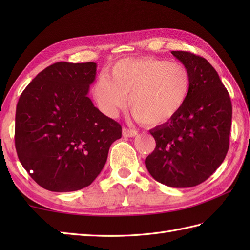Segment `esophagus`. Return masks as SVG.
<instances>
[{
    "instance_id": "1",
    "label": "esophagus",
    "mask_w": 250,
    "mask_h": 250,
    "mask_svg": "<svg viewBox=\"0 0 250 250\" xmlns=\"http://www.w3.org/2000/svg\"><path fill=\"white\" fill-rule=\"evenodd\" d=\"M139 134V132L133 129H128V128H124L122 129V135L125 137H134Z\"/></svg>"
}]
</instances>
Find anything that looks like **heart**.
<instances>
[{
    "instance_id": "heart-1",
    "label": "heart",
    "mask_w": 250,
    "mask_h": 250,
    "mask_svg": "<svg viewBox=\"0 0 250 250\" xmlns=\"http://www.w3.org/2000/svg\"><path fill=\"white\" fill-rule=\"evenodd\" d=\"M192 77L178 62L145 58L125 59L111 68L109 77L101 75L91 93L105 115L115 117L126 106L137 120L161 125L183 109L189 98Z\"/></svg>"
}]
</instances>
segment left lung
Here are the masks:
<instances>
[{
	"label": "left lung",
	"mask_w": 250,
	"mask_h": 250,
	"mask_svg": "<svg viewBox=\"0 0 250 250\" xmlns=\"http://www.w3.org/2000/svg\"><path fill=\"white\" fill-rule=\"evenodd\" d=\"M192 77L183 109L150 130L156 148L145 164L157 182L188 188L205 182L224 162L229 149L232 104L218 73L204 58L172 51Z\"/></svg>",
	"instance_id": "left-lung-1"
}]
</instances>
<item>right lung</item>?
I'll use <instances>...</instances> for the list:
<instances>
[{
    "label": "right lung",
    "instance_id": "1",
    "mask_svg": "<svg viewBox=\"0 0 250 250\" xmlns=\"http://www.w3.org/2000/svg\"><path fill=\"white\" fill-rule=\"evenodd\" d=\"M97 63L57 62L36 75L16 108L15 146L35 183L54 192L91 184L121 125L88 98Z\"/></svg>",
    "mask_w": 250,
    "mask_h": 250
}]
</instances>
